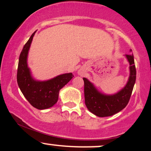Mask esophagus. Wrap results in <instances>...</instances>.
<instances>
[{"instance_id":"34e87169","label":"esophagus","mask_w":151,"mask_h":151,"mask_svg":"<svg viewBox=\"0 0 151 151\" xmlns=\"http://www.w3.org/2000/svg\"><path fill=\"white\" fill-rule=\"evenodd\" d=\"M79 74H80V75H83V72H81V71H79Z\"/></svg>"}]
</instances>
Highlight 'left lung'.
I'll return each instance as SVG.
<instances>
[{
  "mask_svg": "<svg viewBox=\"0 0 151 151\" xmlns=\"http://www.w3.org/2000/svg\"><path fill=\"white\" fill-rule=\"evenodd\" d=\"M129 62L130 76L127 84L121 91L112 95L101 93L86 78L84 82L85 104L89 111L99 117L110 116L121 111L129 103L136 82V70L133 55H126Z\"/></svg>",
  "mask_w": 151,
  "mask_h": 151,
  "instance_id": "obj_1",
  "label": "left lung"
}]
</instances>
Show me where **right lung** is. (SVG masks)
Masks as SVG:
<instances>
[{
	"instance_id": "obj_1",
	"label": "right lung",
	"mask_w": 151,
	"mask_h": 151,
	"mask_svg": "<svg viewBox=\"0 0 151 151\" xmlns=\"http://www.w3.org/2000/svg\"><path fill=\"white\" fill-rule=\"evenodd\" d=\"M36 32V31H35ZM35 32L32 33L20 55L17 72V81L26 99L35 108L42 110L57 103L60 90L74 77L72 73L63 74L47 81H37L32 78L27 67L28 51Z\"/></svg>"
}]
</instances>
